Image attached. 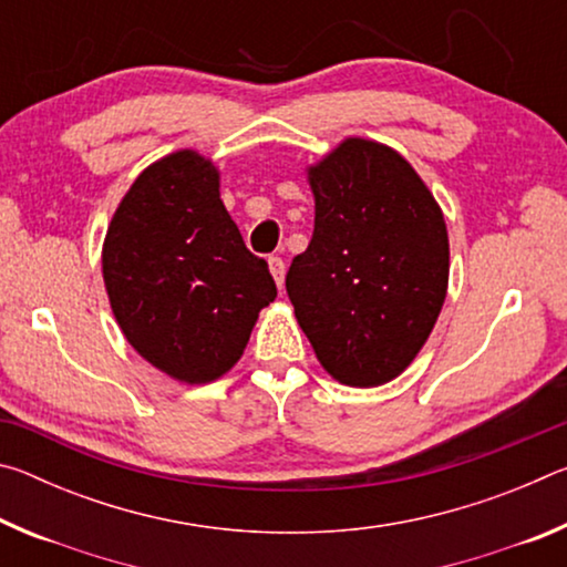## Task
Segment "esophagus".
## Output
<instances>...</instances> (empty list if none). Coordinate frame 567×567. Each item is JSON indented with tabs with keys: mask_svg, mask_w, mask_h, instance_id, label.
Returning <instances> with one entry per match:
<instances>
[{
	"mask_svg": "<svg viewBox=\"0 0 567 567\" xmlns=\"http://www.w3.org/2000/svg\"><path fill=\"white\" fill-rule=\"evenodd\" d=\"M267 265H270V272L275 277L277 287H282L285 285V262H282V257H270V260H267Z\"/></svg>",
	"mask_w": 567,
	"mask_h": 567,
	"instance_id": "34e87169",
	"label": "esophagus"
}]
</instances>
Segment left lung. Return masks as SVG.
I'll use <instances>...</instances> for the list:
<instances>
[{"label":"left lung","mask_w":567,"mask_h":567,"mask_svg":"<svg viewBox=\"0 0 567 567\" xmlns=\"http://www.w3.org/2000/svg\"><path fill=\"white\" fill-rule=\"evenodd\" d=\"M305 172L315 229L287 272L295 318L330 378L385 385L417 358L443 310V209L410 162L375 140L344 137Z\"/></svg>","instance_id":"8db88e82"}]
</instances>
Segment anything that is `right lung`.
Segmentation results:
<instances>
[{
    "instance_id": "add662e5",
    "label": "right lung",
    "mask_w": 567,
    "mask_h": 567,
    "mask_svg": "<svg viewBox=\"0 0 567 567\" xmlns=\"http://www.w3.org/2000/svg\"><path fill=\"white\" fill-rule=\"evenodd\" d=\"M102 277L127 342L185 385L227 375L277 297L267 262L245 247L219 199V169L197 150L152 162L124 192L104 235Z\"/></svg>"
}]
</instances>
